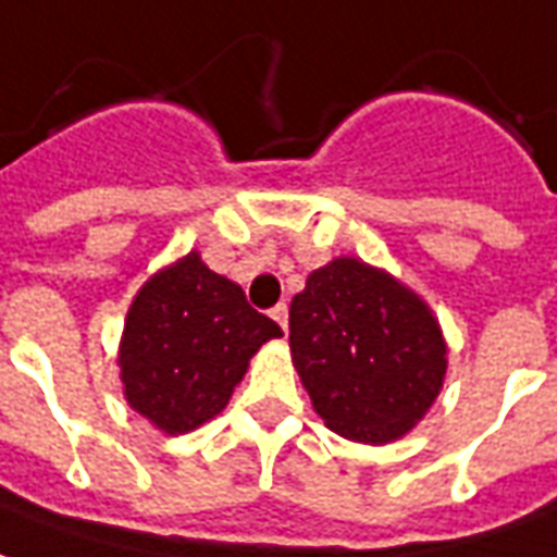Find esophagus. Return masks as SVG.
I'll return each mask as SVG.
<instances>
[{
  "mask_svg": "<svg viewBox=\"0 0 557 557\" xmlns=\"http://www.w3.org/2000/svg\"><path fill=\"white\" fill-rule=\"evenodd\" d=\"M270 314H273L275 323H278V326H282L284 332H287V306H284V302H278V306H275L273 311H270Z\"/></svg>",
  "mask_w": 557,
  "mask_h": 557,
  "instance_id": "esophagus-1",
  "label": "esophagus"
}]
</instances>
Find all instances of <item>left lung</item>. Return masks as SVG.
<instances>
[{"instance_id":"1","label":"left lung","mask_w":557,"mask_h":557,"mask_svg":"<svg viewBox=\"0 0 557 557\" xmlns=\"http://www.w3.org/2000/svg\"><path fill=\"white\" fill-rule=\"evenodd\" d=\"M290 356L329 430L362 445L407 436L448 373L433 308L352 255L332 258L290 302Z\"/></svg>"}]
</instances>
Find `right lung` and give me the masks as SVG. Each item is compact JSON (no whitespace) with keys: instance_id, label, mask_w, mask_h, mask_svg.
Listing matches in <instances>:
<instances>
[{"instance_id":"right-lung-1","label":"right lung","mask_w":557,"mask_h":557,"mask_svg":"<svg viewBox=\"0 0 557 557\" xmlns=\"http://www.w3.org/2000/svg\"><path fill=\"white\" fill-rule=\"evenodd\" d=\"M273 338L278 323L189 251L129 302L117 347L124 400L165 436L189 433L228 407L249 359Z\"/></svg>"}]
</instances>
